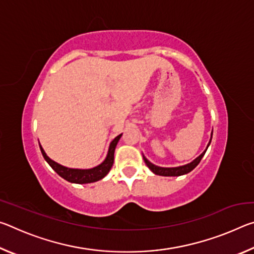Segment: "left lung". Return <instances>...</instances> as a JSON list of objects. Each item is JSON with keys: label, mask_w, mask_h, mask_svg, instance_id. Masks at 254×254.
Returning <instances> with one entry per match:
<instances>
[{"label": "left lung", "mask_w": 254, "mask_h": 254, "mask_svg": "<svg viewBox=\"0 0 254 254\" xmlns=\"http://www.w3.org/2000/svg\"><path fill=\"white\" fill-rule=\"evenodd\" d=\"M210 140H212V139H210ZM209 143H210V141H209ZM209 143H208V145H209ZM208 145H207V148H208ZM206 150H207V149H206ZM206 150L200 154L198 158H196L192 162L188 163V165L182 166V167H176V168H162V167L154 166L153 163L150 162L145 157H143V160L145 162V165H147L150 168V170H151L152 173H154L156 175H160V176H182V175L190 173V171L194 169L197 165H198V163L201 160V158L204 157Z\"/></svg>", "instance_id": "obj_1"}]
</instances>
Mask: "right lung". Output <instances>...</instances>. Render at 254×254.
I'll use <instances>...</instances> for the list:
<instances>
[{"label": "right lung", "instance_id": "obj_1", "mask_svg": "<svg viewBox=\"0 0 254 254\" xmlns=\"http://www.w3.org/2000/svg\"><path fill=\"white\" fill-rule=\"evenodd\" d=\"M121 136H122V134H120L115 137L113 141H112L110 144L109 153H107V157L105 160L103 161L100 166H97V167H95V168H92V169L66 168V167L60 166L59 163L51 160V159L47 156L41 145H40V150H41L42 156H44V158L46 159V161L49 163L51 168H53L56 173L60 176V177H63L64 179H66L67 182H70V183L88 184V183L97 182V180L104 178L105 176L109 174V171L111 170L112 166H113V162H114L115 147H117V144Z\"/></svg>", "mask_w": 254, "mask_h": 254}]
</instances>
